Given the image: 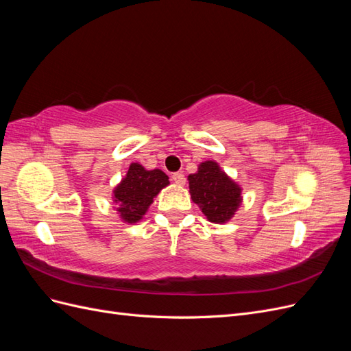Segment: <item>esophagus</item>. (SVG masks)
<instances>
[{
	"mask_svg": "<svg viewBox=\"0 0 351 351\" xmlns=\"http://www.w3.org/2000/svg\"><path fill=\"white\" fill-rule=\"evenodd\" d=\"M173 182H174L176 184H178V186H183V184L186 183V177H184V174H182V173H174V174H173Z\"/></svg>",
	"mask_w": 351,
	"mask_h": 351,
	"instance_id": "34e87169",
	"label": "esophagus"
}]
</instances>
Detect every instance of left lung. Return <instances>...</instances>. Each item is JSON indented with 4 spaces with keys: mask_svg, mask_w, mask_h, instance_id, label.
<instances>
[{
    "mask_svg": "<svg viewBox=\"0 0 351 351\" xmlns=\"http://www.w3.org/2000/svg\"><path fill=\"white\" fill-rule=\"evenodd\" d=\"M190 195L210 222L228 221L240 205V187L221 171L217 162H202L196 174L189 176Z\"/></svg>",
    "mask_w": 351,
    "mask_h": 351,
    "instance_id": "obj_1",
    "label": "left lung"
}]
</instances>
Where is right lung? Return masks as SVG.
<instances>
[{
  "label": "right lung",
  "mask_w": 351,
  "mask_h": 351,
  "mask_svg": "<svg viewBox=\"0 0 351 351\" xmlns=\"http://www.w3.org/2000/svg\"><path fill=\"white\" fill-rule=\"evenodd\" d=\"M168 176L161 169H146L139 164H132L125 178L114 190L117 210L124 221L137 222L152 204L159 190L168 184Z\"/></svg>",
  "instance_id": "right-lung-1"
}]
</instances>
